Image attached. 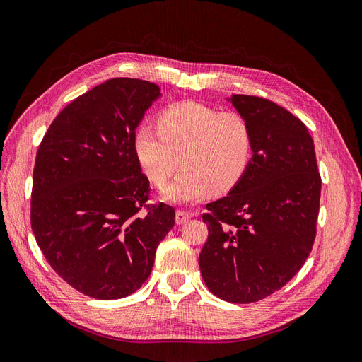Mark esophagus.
<instances>
[{"mask_svg": "<svg viewBox=\"0 0 362 362\" xmlns=\"http://www.w3.org/2000/svg\"><path fill=\"white\" fill-rule=\"evenodd\" d=\"M191 213L189 211H185V210H177L176 211V223L177 225H183L185 222H187V220L191 218Z\"/></svg>", "mask_w": 362, "mask_h": 362, "instance_id": "esophagus-1", "label": "esophagus"}]
</instances>
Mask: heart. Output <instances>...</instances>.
<instances>
[{
    "label": "heart",
    "instance_id": "obj_1",
    "mask_svg": "<svg viewBox=\"0 0 362 362\" xmlns=\"http://www.w3.org/2000/svg\"><path fill=\"white\" fill-rule=\"evenodd\" d=\"M151 124L134 132V152L145 175L158 187L180 164L183 171L165 191L176 202H195L210 192L225 194L247 173L255 153V134L245 117L198 102L164 107Z\"/></svg>",
    "mask_w": 362,
    "mask_h": 362
}]
</instances>
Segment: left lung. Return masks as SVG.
I'll use <instances>...</instances> for the list:
<instances>
[{
	"label": "left lung",
	"mask_w": 362,
	"mask_h": 362,
	"mask_svg": "<svg viewBox=\"0 0 362 362\" xmlns=\"http://www.w3.org/2000/svg\"><path fill=\"white\" fill-rule=\"evenodd\" d=\"M255 134L251 164L228 197L207 204L199 269L209 290L255 303L284 287L312 251L321 176L306 125L276 103L233 94Z\"/></svg>",
	"instance_id": "left-lung-1"
}]
</instances>
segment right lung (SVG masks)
I'll return each mask as SVG.
<instances>
[{"label":"right lung","instance_id":"obj_1","mask_svg":"<svg viewBox=\"0 0 362 362\" xmlns=\"http://www.w3.org/2000/svg\"><path fill=\"white\" fill-rule=\"evenodd\" d=\"M156 84L112 78L74 99L45 132L33 175L30 228L45 260L86 296L112 300L149 276L155 251L175 226L151 186L134 132L160 96Z\"/></svg>","mask_w":362,"mask_h":362}]
</instances>
